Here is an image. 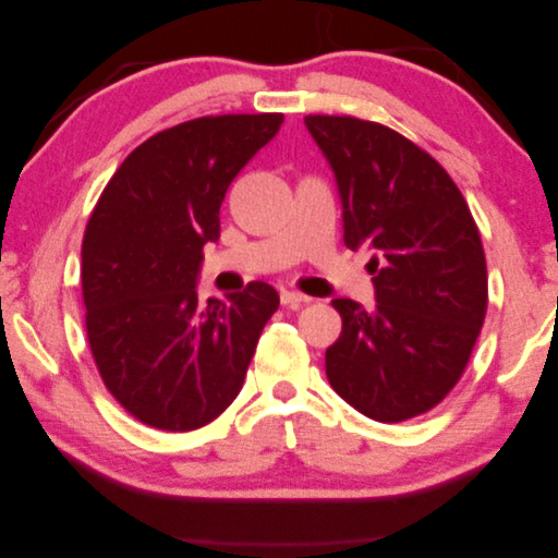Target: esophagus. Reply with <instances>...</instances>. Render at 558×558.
I'll list each match as a JSON object with an SVG mask.
<instances>
[{
	"label": "esophagus",
	"mask_w": 558,
	"mask_h": 558,
	"mask_svg": "<svg viewBox=\"0 0 558 558\" xmlns=\"http://www.w3.org/2000/svg\"><path fill=\"white\" fill-rule=\"evenodd\" d=\"M279 298H281V305L283 307H291V310H300L302 305H307V302H312V298L302 295L298 291H281Z\"/></svg>",
	"instance_id": "34e87169"
}]
</instances>
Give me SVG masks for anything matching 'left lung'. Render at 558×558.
Instances as JSON below:
<instances>
[{
    "instance_id": "left-lung-1",
    "label": "left lung",
    "mask_w": 558,
    "mask_h": 558,
    "mask_svg": "<svg viewBox=\"0 0 558 558\" xmlns=\"http://www.w3.org/2000/svg\"><path fill=\"white\" fill-rule=\"evenodd\" d=\"M335 174L344 244L375 251V310L332 300L342 332L326 351L330 386L361 414L398 424L433 410L461 379L486 314V260L451 177L379 123L307 116Z\"/></svg>"
}]
</instances>
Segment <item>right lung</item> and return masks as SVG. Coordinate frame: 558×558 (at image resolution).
<instances>
[{"instance_id": "obj_1", "label": "right lung", "mask_w": 558, "mask_h": 558, "mask_svg": "<svg viewBox=\"0 0 558 558\" xmlns=\"http://www.w3.org/2000/svg\"><path fill=\"white\" fill-rule=\"evenodd\" d=\"M283 113L205 116L154 134L118 167L81 246L93 359L111 396L160 430L207 426L238 398L279 293L251 281L197 298L202 248L221 238L232 179Z\"/></svg>"}]
</instances>
